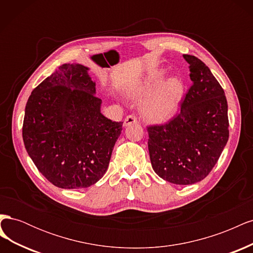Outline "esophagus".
Instances as JSON below:
<instances>
[{
	"mask_svg": "<svg viewBox=\"0 0 253 253\" xmlns=\"http://www.w3.org/2000/svg\"><path fill=\"white\" fill-rule=\"evenodd\" d=\"M137 122H138V120H137L136 116H134V115H128V116H126L125 118L124 126H131L133 124H137Z\"/></svg>",
	"mask_w": 253,
	"mask_h": 253,
	"instance_id": "obj_1",
	"label": "esophagus"
}]
</instances>
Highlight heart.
I'll return each mask as SVG.
<instances>
[{
  "label": "heart",
  "instance_id": "1",
  "mask_svg": "<svg viewBox=\"0 0 253 253\" xmlns=\"http://www.w3.org/2000/svg\"><path fill=\"white\" fill-rule=\"evenodd\" d=\"M165 70H155L128 87L127 94L141 99L140 112L152 124H166L178 114L186 93L185 82L179 77L167 79Z\"/></svg>",
  "mask_w": 253,
  "mask_h": 253
}]
</instances>
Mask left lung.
I'll return each mask as SVG.
<instances>
[{
	"mask_svg": "<svg viewBox=\"0 0 253 253\" xmlns=\"http://www.w3.org/2000/svg\"><path fill=\"white\" fill-rule=\"evenodd\" d=\"M192 85L180 113L165 125L148 126L153 170L175 185H192L208 175L229 138L225 91L202 60L183 55Z\"/></svg>",
	"mask_w": 253,
	"mask_h": 253,
	"instance_id": "obj_1",
	"label": "left lung"
}]
</instances>
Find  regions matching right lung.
Segmentation results:
<instances>
[{"mask_svg": "<svg viewBox=\"0 0 253 253\" xmlns=\"http://www.w3.org/2000/svg\"><path fill=\"white\" fill-rule=\"evenodd\" d=\"M81 64H63L29 96L23 141L38 170L53 186L83 189L103 177L122 122L100 112L96 83Z\"/></svg>", "mask_w": 253, "mask_h": 253, "instance_id": "obj_1", "label": "right lung"}]
</instances>
